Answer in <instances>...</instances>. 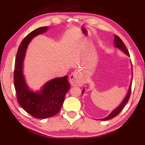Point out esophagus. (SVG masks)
Segmentation results:
<instances>
[{
  "instance_id": "obj_1",
  "label": "esophagus",
  "mask_w": 145,
  "mask_h": 145,
  "mask_svg": "<svg viewBox=\"0 0 145 145\" xmlns=\"http://www.w3.org/2000/svg\"><path fill=\"white\" fill-rule=\"evenodd\" d=\"M70 83L72 86H78L82 87L84 85V81L81 77V75L78 71H74L70 76Z\"/></svg>"
}]
</instances>
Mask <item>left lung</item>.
Returning <instances> with one entry per match:
<instances>
[{
  "label": "left lung",
  "mask_w": 145,
  "mask_h": 145,
  "mask_svg": "<svg viewBox=\"0 0 145 145\" xmlns=\"http://www.w3.org/2000/svg\"><path fill=\"white\" fill-rule=\"evenodd\" d=\"M114 41H115V44L117 48H120V50H122L123 52H125V53L127 55H128V56L130 55V54H129L128 49L127 48V47H126V46L124 44V43L123 42L122 40L120 39L118 35H115V39H114ZM131 85H130V87H129V90H128L127 96H126V97L125 98L124 100L122 101V103L120 104V105L118 108H116L115 110L113 111V112L111 113L107 117H106V118L100 119V120H107L112 119V118H114V117L116 116L120 113V112H121L122 109L123 108L124 106H125V105L127 104V103L129 99H130L131 92ZM82 93H84V91H83Z\"/></svg>",
  "instance_id": "8db88e82"
}]
</instances>
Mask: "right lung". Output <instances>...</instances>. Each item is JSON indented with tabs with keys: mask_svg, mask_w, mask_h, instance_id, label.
<instances>
[{
	"mask_svg": "<svg viewBox=\"0 0 145 145\" xmlns=\"http://www.w3.org/2000/svg\"><path fill=\"white\" fill-rule=\"evenodd\" d=\"M47 27H39L29 33L18 47L15 62L14 83L17 100L22 107L36 118H47L56 115L62 106L65 96L70 89L68 76L49 81L40 93L30 91L22 74V64L29 42L34 37L47 31Z\"/></svg>",
	"mask_w": 145,
	"mask_h": 145,
	"instance_id": "right-lung-1",
	"label": "right lung"
}]
</instances>
